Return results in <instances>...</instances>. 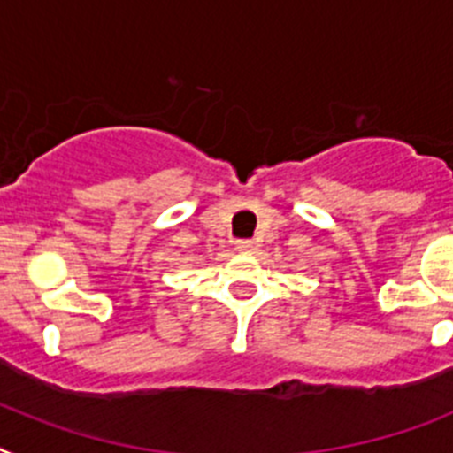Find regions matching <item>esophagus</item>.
<instances>
[{
	"label": "esophagus",
	"mask_w": 453,
	"mask_h": 453,
	"mask_svg": "<svg viewBox=\"0 0 453 453\" xmlns=\"http://www.w3.org/2000/svg\"><path fill=\"white\" fill-rule=\"evenodd\" d=\"M237 249L242 253H250V250H255V243L250 239H242V242H237Z\"/></svg>",
	"instance_id": "esophagus-1"
}]
</instances>
